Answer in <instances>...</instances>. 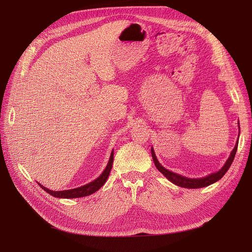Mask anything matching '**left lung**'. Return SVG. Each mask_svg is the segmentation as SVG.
Here are the masks:
<instances>
[{
    "mask_svg": "<svg viewBox=\"0 0 252 252\" xmlns=\"http://www.w3.org/2000/svg\"><path fill=\"white\" fill-rule=\"evenodd\" d=\"M237 148H238V141L236 142L235 147H234L233 151L231 152V155L228 158V160L226 161V163H224V165L219 171H217V173L210 174V175H208V176H206L204 178H200V179H189V178H186V177H183V176H181L179 174L173 173V171H170V170L164 168L159 163V161L157 160V158H156V155L154 153L153 148H151V154H152V158H153V161H154V164H155L156 168L159 170L160 173L168 181H170L171 183H174L175 185H177V186H180V187H183V188L198 189V188H203V187L209 186V185L218 182L219 180H220L224 176V174L227 173L228 169L230 168V166H231V164L233 162V160H234V157H235Z\"/></svg>",
    "mask_w": 252,
    "mask_h": 252,
    "instance_id": "left-lung-1",
    "label": "left lung"
}]
</instances>
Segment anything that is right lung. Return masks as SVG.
Segmentation results:
<instances>
[{
  "label": "right lung",
  "instance_id": "1",
  "mask_svg": "<svg viewBox=\"0 0 252 252\" xmlns=\"http://www.w3.org/2000/svg\"><path fill=\"white\" fill-rule=\"evenodd\" d=\"M112 164H113V150L111 151L109 161H108L107 165H106V168L104 169L103 173L96 180H94V181L87 184V185H84V186H82V187H78V188H75V189H70V190H64V191H52V190H49L46 187L42 186V185L39 183H38V185H39V187L44 189L47 193H49L50 195L54 196V197H57V198L85 197V196H88V195L95 193L96 191H98L103 186L105 182L107 181V179L109 177Z\"/></svg>",
  "mask_w": 252,
  "mask_h": 252
}]
</instances>
